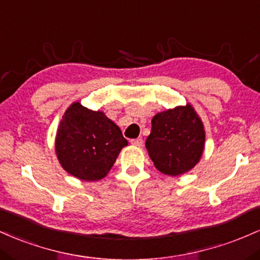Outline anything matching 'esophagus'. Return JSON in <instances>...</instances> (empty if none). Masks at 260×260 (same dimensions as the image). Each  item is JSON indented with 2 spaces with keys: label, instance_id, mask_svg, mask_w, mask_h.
<instances>
[{
  "label": "esophagus",
  "instance_id": "1",
  "mask_svg": "<svg viewBox=\"0 0 260 260\" xmlns=\"http://www.w3.org/2000/svg\"><path fill=\"white\" fill-rule=\"evenodd\" d=\"M131 145L133 146H136V147H141L142 144H144V141H142V139H135V140H131Z\"/></svg>",
  "mask_w": 260,
  "mask_h": 260
}]
</instances>
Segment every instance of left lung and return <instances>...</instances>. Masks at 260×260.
Instances as JSON below:
<instances>
[{"mask_svg":"<svg viewBox=\"0 0 260 260\" xmlns=\"http://www.w3.org/2000/svg\"><path fill=\"white\" fill-rule=\"evenodd\" d=\"M151 122L146 148L159 172L177 177L199 163L205 147V129L191 104L157 113Z\"/></svg>","mask_w":260,"mask_h":260,"instance_id":"obj_1","label":"left lung"}]
</instances>
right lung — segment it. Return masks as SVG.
<instances>
[{
  "mask_svg": "<svg viewBox=\"0 0 260 260\" xmlns=\"http://www.w3.org/2000/svg\"><path fill=\"white\" fill-rule=\"evenodd\" d=\"M125 146L127 140L114 121L80 102L67 108L55 138V152L61 167L86 182L103 179Z\"/></svg>",
  "mask_w": 260,
  "mask_h": 260,
  "instance_id": "right-lung-1",
  "label": "right lung"
}]
</instances>
